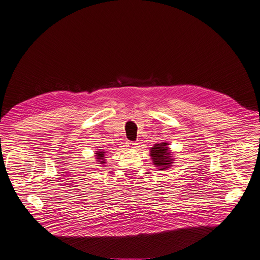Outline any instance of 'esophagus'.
<instances>
[{
  "instance_id": "esophagus-1",
  "label": "esophagus",
  "mask_w": 260,
  "mask_h": 260,
  "mask_svg": "<svg viewBox=\"0 0 260 260\" xmlns=\"http://www.w3.org/2000/svg\"><path fill=\"white\" fill-rule=\"evenodd\" d=\"M137 145H138V144L135 143V142H128V143H127V146H128V147H133V148H136Z\"/></svg>"
}]
</instances>
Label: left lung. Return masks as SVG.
<instances>
[{
  "instance_id": "left-lung-1",
  "label": "left lung",
  "mask_w": 260,
  "mask_h": 260,
  "mask_svg": "<svg viewBox=\"0 0 260 260\" xmlns=\"http://www.w3.org/2000/svg\"><path fill=\"white\" fill-rule=\"evenodd\" d=\"M168 143H159L155 144L150 149V156L152 158L153 165L158 168V170L164 171L170 168L174 161L172 157V152L168 147Z\"/></svg>"
}]
</instances>
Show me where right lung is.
I'll return each instance as SVG.
<instances>
[{
  "instance_id": "right-lung-1",
  "label": "right lung",
  "mask_w": 260,
  "mask_h": 260,
  "mask_svg": "<svg viewBox=\"0 0 260 260\" xmlns=\"http://www.w3.org/2000/svg\"><path fill=\"white\" fill-rule=\"evenodd\" d=\"M105 151H103V150H99V151H96L95 152V158H96V160H98V162H100V164H105L106 161L104 160L105 159Z\"/></svg>"
}]
</instances>
